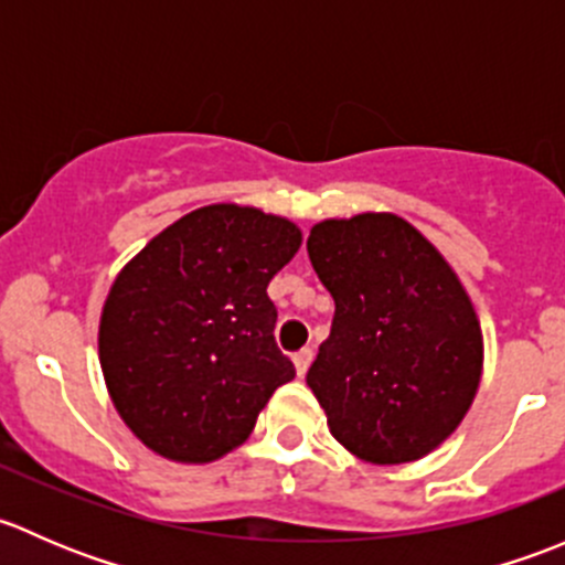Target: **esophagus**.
<instances>
[{
	"instance_id": "esophagus-1",
	"label": "esophagus",
	"mask_w": 565,
	"mask_h": 565,
	"mask_svg": "<svg viewBox=\"0 0 565 565\" xmlns=\"http://www.w3.org/2000/svg\"><path fill=\"white\" fill-rule=\"evenodd\" d=\"M292 361H295V369H298V374H300V377H303V374L309 372L311 361H315V350H309V347H306V350L295 352Z\"/></svg>"
}]
</instances>
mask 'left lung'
Masks as SVG:
<instances>
[{
  "mask_svg": "<svg viewBox=\"0 0 565 565\" xmlns=\"http://www.w3.org/2000/svg\"><path fill=\"white\" fill-rule=\"evenodd\" d=\"M306 248L335 300L306 374L330 435L374 465L426 457L481 383V328L457 273L391 213L322 221Z\"/></svg>",
  "mask_w": 565,
  "mask_h": 565,
  "instance_id": "obj_1",
  "label": "left lung"
}]
</instances>
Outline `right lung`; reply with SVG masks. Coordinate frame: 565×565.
I'll use <instances>...</instances> for the list:
<instances>
[{
  "label": "right lung",
  "mask_w": 565,
  "mask_h": 565,
  "mask_svg": "<svg viewBox=\"0 0 565 565\" xmlns=\"http://www.w3.org/2000/svg\"><path fill=\"white\" fill-rule=\"evenodd\" d=\"M300 230L256 207L210 204L152 237L117 276L100 317V369L136 437L174 461L241 446L295 366L276 344L270 278Z\"/></svg>",
  "instance_id": "obj_1"
}]
</instances>
